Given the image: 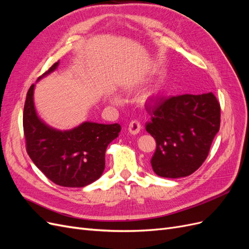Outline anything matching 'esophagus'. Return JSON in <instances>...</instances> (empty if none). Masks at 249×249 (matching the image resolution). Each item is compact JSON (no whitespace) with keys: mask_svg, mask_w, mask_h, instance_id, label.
I'll return each instance as SVG.
<instances>
[{"mask_svg":"<svg viewBox=\"0 0 249 249\" xmlns=\"http://www.w3.org/2000/svg\"><path fill=\"white\" fill-rule=\"evenodd\" d=\"M141 130V124L138 122V120H133V122L130 123L129 124V132L131 135H137L139 134Z\"/></svg>","mask_w":249,"mask_h":249,"instance_id":"esophagus-1","label":"esophagus"}]
</instances>
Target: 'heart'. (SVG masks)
<instances>
[{"label": "heart", "mask_w": 249, "mask_h": 249, "mask_svg": "<svg viewBox=\"0 0 249 249\" xmlns=\"http://www.w3.org/2000/svg\"><path fill=\"white\" fill-rule=\"evenodd\" d=\"M156 94V92L155 91H149V92H146L145 94H143V96H142V100L143 101H148V100H150L152 99V97L154 96ZM109 101L111 102V103H117L118 102V99H117V96H115V95H110L109 96Z\"/></svg>", "instance_id": "1"}]
</instances>
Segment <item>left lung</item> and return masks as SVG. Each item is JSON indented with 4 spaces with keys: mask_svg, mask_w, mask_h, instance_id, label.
I'll list each match as a JSON object with an SVG mask.
<instances>
[{
    "mask_svg": "<svg viewBox=\"0 0 249 249\" xmlns=\"http://www.w3.org/2000/svg\"><path fill=\"white\" fill-rule=\"evenodd\" d=\"M146 132L155 138L150 160L156 175L178 178L196 171L207 159L220 126V105L212 93L183 94L160 101L148 111Z\"/></svg>",
    "mask_w": 249,
    "mask_h": 249,
    "instance_id": "8db88e82",
    "label": "left lung"
}]
</instances>
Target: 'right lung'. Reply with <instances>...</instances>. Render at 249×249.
Instances as JSON below:
<instances>
[{
    "label": "right lung",
    "mask_w": 249,
    "mask_h": 249,
    "mask_svg": "<svg viewBox=\"0 0 249 249\" xmlns=\"http://www.w3.org/2000/svg\"><path fill=\"white\" fill-rule=\"evenodd\" d=\"M59 61L37 79L57 70ZM33 84L29 88L22 115L27 153L44 176L63 187L81 188L100 178L105 169V154L120 132L118 124L85 122L69 131L54 129L37 115Z\"/></svg>",
    "instance_id": "obj_1"
}]
</instances>
